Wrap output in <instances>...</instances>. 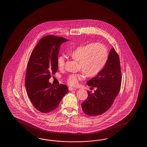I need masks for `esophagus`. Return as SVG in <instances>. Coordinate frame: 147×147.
I'll use <instances>...</instances> for the list:
<instances>
[{
	"label": "esophagus",
	"instance_id": "esophagus-1",
	"mask_svg": "<svg viewBox=\"0 0 147 147\" xmlns=\"http://www.w3.org/2000/svg\"><path fill=\"white\" fill-rule=\"evenodd\" d=\"M69 90L70 91L76 90V88H74L69 87Z\"/></svg>",
	"mask_w": 147,
	"mask_h": 147
}]
</instances>
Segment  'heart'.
I'll use <instances>...</instances> for the list:
<instances>
[{"instance_id": "heart-1", "label": "heart", "mask_w": 147, "mask_h": 147, "mask_svg": "<svg viewBox=\"0 0 147 147\" xmlns=\"http://www.w3.org/2000/svg\"><path fill=\"white\" fill-rule=\"evenodd\" d=\"M70 56L79 62V68L86 76L93 77L102 70L108 59V51L102 45L91 43L76 47L69 53ZM65 65V58L60 56L57 59V66L62 69ZM79 75H71L67 79V83L75 86L81 79Z\"/></svg>"}]
</instances>
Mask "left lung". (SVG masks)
I'll return each instance as SVG.
<instances>
[{"label":"left lung","instance_id":"left-lung-1","mask_svg":"<svg viewBox=\"0 0 147 147\" xmlns=\"http://www.w3.org/2000/svg\"><path fill=\"white\" fill-rule=\"evenodd\" d=\"M121 73L119 56L113 48L110 50L106 64L99 74L87 82L96 90L88 91L87 99L81 104L84 113L89 116L100 115L111 106L120 89Z\"/></svg>","mask_w":147,"mask_h":147}]
</instances>
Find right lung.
I'll return each instance as SVG.
<instances>
[{
  "instance_id": "obj_1",
  "label": "right lung",
  "mask_w": 147,
  "mask_h": 147,
  "mask_svg": "<svg viewBox=\"0 0 147 147\" xmlns=\"http://www.w3.org/2000/svg\"><path fill=\"white\" fill-rule=\"evenodd\" d=\"M69 41L64 38L48 35L41 39L28 61L25 86L31 103L41 113H49L57 108L68 92L65 84L53 85L49 80L57 71L60 46Z\"/></svg>"
}]
</instances>
